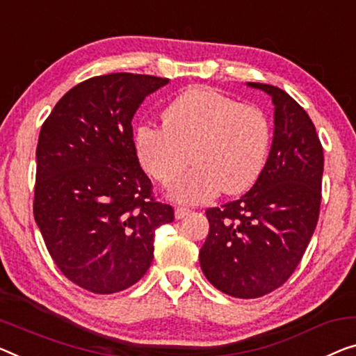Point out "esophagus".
<instances>
[{
    "label": "esophagus",
    "mask_w": 356,
    "mask_h": 356,
    "mask_svg": "<svg viewBox=\"0 0 356 356\" xmlns=\"http://www.w3.org/2000/svg\"><path fill=\"white\" fill-rule=\"evenodd\" d=\"M188 214H190V209L184 208V206H179V208H176V212H174L176 219H184V217H187Z\"/></svg>",
    "instance_id": "esophagus-1"
}]
</instances>
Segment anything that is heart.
Masks as SVG:
<instances>
[{"label": "heart", "mask_w": 356, "mask_h": 356, "mask_svg": "<svg viewBox=\"0 0 356 356\" xmlns=\"http://www.w3.org/2000/svg\"><path fill=\"white\" fill-rule=\"evenodd\" d=\"M163 126L136 131L134 145L145 171L171 188L179 203H203L220 192H246L261 174L270 144V124L261 108L238 104L208 88L180 94L163 111ZM193 158L190 159L189 155Z\"/></svg>", "instance_id": "heart-1"}]
</instances>
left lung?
Masks as SVG:
<instances>
[{
  "label": "left lung",
  "mask_w": 356,
  "mask_h": 356,
  "mask_svg": "<svg viewBox=\"0 0 356 356\" xmlns=\"http://www.w3.org/2000/svg\"><path fill=\"white\" fill-rule=\"evenodd\" d=\"M248 86L272 97V147L246 195L206 211L209 233L200 249V265L209 283L240 299L272 293L299 265L320 214L325 164L307 111L272 84Z\"/></svg>",
  "instance_id": "1"
}]
</instances>
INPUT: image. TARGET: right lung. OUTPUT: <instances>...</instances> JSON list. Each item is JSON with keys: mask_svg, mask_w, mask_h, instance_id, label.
I'll return each instance as SVG.
<instances>
[{"mask_svg": "<svg viewBox=\"0 0 356 356\" xmlns=\"http://www.w3.org/2000/svg\"><path fill=\"white\" fill-rule=\"evenodd\" d=\"M168 78L110 73L76 84L41 126L33 216L52 261L79 288L111 294L153 261L158 227L174 209L156 201L137 158V108Z\"/></svg>", "mask_w": 356, "mask_h": 356, "instance_id": "add662e5", "label": "right lung"}]
</instances>
